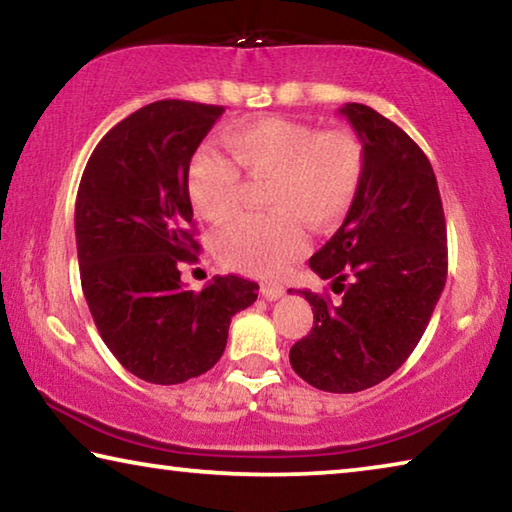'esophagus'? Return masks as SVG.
<instances>
[{"label": "esophagus", "instance_id": "1", "mask_svg": "<svg viewBox=\"0 0 512 512\" xmlns=\"http://www.w3.org/2000/svg\"><path fill=\"white\" fill-rule=\"evenodd\" d=\"M259 293H262V298H266V300H277V298L284 296V287H282V284H277V282H264L262 289H259Z\"/></svg>", "mask_w": 512, "mask_h": 512}]
</instances>
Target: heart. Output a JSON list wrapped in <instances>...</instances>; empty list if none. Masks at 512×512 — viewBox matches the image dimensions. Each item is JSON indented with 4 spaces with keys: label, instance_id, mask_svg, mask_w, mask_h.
Returning a JSON list of instances; mask_svg holds the SVG:
<instances>
[{
    "label": "heart",
    "instance_id": "heart-1",
    "mask_svg": "<svg viewBox=\"0 0 512 512\" xmlns=\"http://www.w3.org/2000/svg\"><path fill=\"white\" fill-rule=\"evenodd\" d=\"M232 160L210 149L198 151L187 171L194 210L221 221L237 210L241 173L268 178L264 205L271 212L244 214L214 235L223 266L250 275H273L300 255L302 228L334 230L361 192L366 144L350 128H327L289 117H259L223 133Z\"/></svg>",
    "mask_w": 512,
    "mask_h": 512
}]
</instances>
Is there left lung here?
<instances>
[{
    "label": "left lung",
    "mask_w": 512,
    "mask_h": 512,
    "mask_svg": "<svg viewBox=\"0 0 512 512\" xmlns=\"http://www.w3.org/2000/svg\"><path fill=\"white\" fill-rule=\"evenodd\" d=\"M341 115L366 144V173L343 225L309 259L341 300L302 291L314 327L289 359L320 391L359 393L391 377L420 343L445 289L447 225L420 146L363 103H345Z\"/></svg>",
    "instance_id": "obj_1"
}]
</instances>
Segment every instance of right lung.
Returning <instances> with one entry per match:
<instances>
[{"label": "right lung", "mask_w": 512, "mask_h": 512, "mask_svg": "<svg viewBox=\"0 0 512 512\" xmlns=\"http://www.w3.org/2000/svg\"><path fill=\"white\" fill-rule=\"evenodd\" d=\"M223 106L149 103L92 151L76 196L81 287L103 343L135 377L183 384L221 359L237 311L257 282L219 275L203 291L180 282L194 262V210L187 171Z\"/></svg>", "instance_id": "add662e5"}]
</instances>
